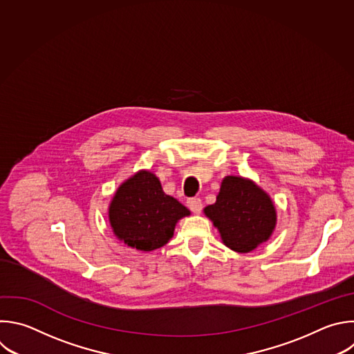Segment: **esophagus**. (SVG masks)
Returning <instances> with one entry per match:
<instances>
[{
  "label": "esophagus",
  "instance_id": "esophagus-1",
  "mask_svg": "<svg viewBox=\"0 0 354 354\" xmlns=\"http://www.w3.org/2000/svg\"><path fill=\"white\" fill-rule=\"evenodd\" d=\"M186 204H187L189 209H190L192 212H194V214H198V212L203 209V203H201V200H200L198 197H192V198H187Z\"/></svg>",
  "mask_w": 354,
  "mask_h": 354
}]
</instances>
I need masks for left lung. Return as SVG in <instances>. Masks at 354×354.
<instances>
[{
    "label": "left lung",
    "instance_id": "left-lung-1",
    "mask_svg": "<svg viewBox=\"0 0 354 354\" xmlns=\"http://www.w3.org/2000/svg\"><path fill=\"white\" fill-rule=\"evenodd\" d=\"M218 227L222 242L238 253H248L268 241L275 227V207L252 180L226 176L216 201L204 208Z\"/></svg>",
    "mask_w": 354,
    "mask_h": 354
}]
</instances>
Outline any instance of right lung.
I'll return each mask as SVG.
<instances>
[{
    "label": "right lung",
    "instance_id": "1",
    "mask_svg": "<svg viewBox=\"0 0 354 354\" xmlns=\"http://www.w3.org/2000/svg\"><path fill=\"white\" fill-rule=\"evenodd\" d=\"M190 211L162 192L158 178L140 171L115 193L109 222L118 239L142 252L162 248L174 236L176 222Z\"/></svg>",
    "mask_w": 354,
    "mask_h": 354
}]
</instances>
